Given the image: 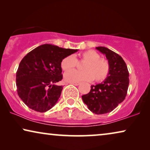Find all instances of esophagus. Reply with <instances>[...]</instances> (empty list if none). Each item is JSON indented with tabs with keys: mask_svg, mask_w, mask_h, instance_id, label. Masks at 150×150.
Wrapping results in <instances>:
<instances>
[{
	"mask_svg": "<svg viewBox=\"0 0 150 150\" xmlns=\"http://www.w3.org/2000/svg\"><path fill=\"white\" fill-rule=\"evenodd\" d=\"M70 84L71 85H75V86H78V85H79L80 84V83H70Z\"/></svg>",
	"mask_w": 150,
	"mask_h": 150,
	"instance_id": "34e87169",
	"label": "esophagus"
}]
</instances>
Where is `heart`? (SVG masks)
Here are the masks:
<instances>
[{"label": "heart", "instance_id": "1", "mask_svg": "<svg viewBox=\"0 0 150 150\" xmlns=\"http://www.w3.org/2000/svg\"><path fill=\"white\" fill-rule=\"evenodd\" d=\"M79 61L85 62L82 65L81 71L70 70L76 65V60L72 55L64 57L61 62V67L63 71H68L65 74L64 79L69 83H79L81 81L97 82L104 81L108 76L110 65L105 59L100 58V54L95 50H89L80 54Z\"/></svg>", "mask_w": 150, "mask_h": 150}]
</instances>
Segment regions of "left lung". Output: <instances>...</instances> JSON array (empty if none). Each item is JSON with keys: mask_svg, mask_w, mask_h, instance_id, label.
<instances>
[{"mask_svg": "<svg viewBox=\"0 0 150 150\" xmlns=\"http://www.w3.org/2000/svg\"><path fill=\"white\" fill-rule=\"evenodd\" d=\"M105 54L110 65L108 76L102 83L91 85L89 93L82 96L84 103L93 113L105 114L111 112L127 95L129 85V72L127 65L116 52L106 47H96Z\"/></svg>", "mask_w": 150, "mask_h": 150, "instance_id": "8db88e82", "label": "left lung"}]
</instances>
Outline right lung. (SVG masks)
Wrapping results in <instances>:
<instances>
[{
    "label": "right lung",
    "mask_w": 150,
    "mask_h": 150,
    "mask_svg": "<svg viewBox=\"0 0 150 150\" xmlns=\"http://www.w3.org/2000/svg\"><path fill=\"white\" fill-rule=\"evenodd\" d=\"M77 51L44 44L22 59L16 72V86L18 96L28 108L44 112L56 104L63 89L55 85L63 79L61 62Z\"/></svg>",
    "instance_id": "right-lung-1"
}]
</instances>
